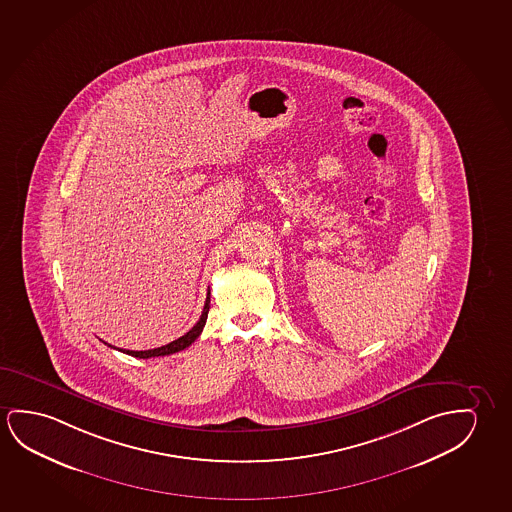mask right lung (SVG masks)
Returning a JSON list of instances; mask_svg holds the SVG:
<instances>
[{"mask_svg":"<svg viewBox=\"0 0 512 512\" xmlns=\"http://www.w3.org/2000/svg\"><path fill=\"white\" fill-rule=\"evenodd\" d=\"M208 309H210V290L206 293L205 307H203V313H201V318H199L198 323H196V325H194V327H192L185 336L178 337V339H175L173 343L164 344L161 348H153V350L145 351H132L120 350V348H115V346H111V344H106L107 346H111V348H115V350L127 353V355L138 357V359H152V357H164V355H171V353H176V351H182L185 350V348H189V346L198 339L199 334H201V330L205 327L206 318H208Z\"/></svg>","mask_w":512,"mask_h":512,"instance_id":"1","label":"right lung"}]
</instances>
